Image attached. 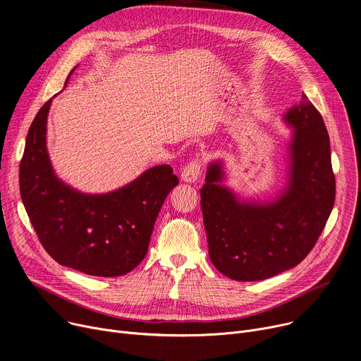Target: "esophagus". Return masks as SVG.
Instances as JSON below:
<instances>
[{
	"label": "esophagus",
	"instance_id": "obj_1",
	"mask_svg": "<svg viewBox=\"0 0 361 361\" xmlns=\"http://www.w3.org/2000/svg\"><path fill=\"white\" fill-rule=\"evenodd\" d=\"M202 165H203V161L199 157L187 162L181 170V180L184 183H196L202 174Z\"/></svg>",
	"mask_w": 361,
	"mask_h": 361
}]
</instances>
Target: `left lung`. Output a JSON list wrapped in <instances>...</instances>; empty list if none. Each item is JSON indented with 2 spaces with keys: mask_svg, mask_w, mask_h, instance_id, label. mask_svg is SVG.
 Returning <instances> with one entry per match:
<instances>
[{
  "mask_svg": "<svg viewBox=\"0 0 361 361\" xmlns=\"http://www.w3.org/2000/svg\"><path fill=\"white\" fill-rule=\"evenodd\" d=\"M284 116L295 128L289 185L273 203H239L221 185L214 162L200 188L209 255L222 274L238 281L270 279L290 270L315 247L335 202V176L324 118L303 94Z\"/></svg>",
  "mask_w": 361,
  "mask_h": 361,
  "instance_id": "obj_1",
  "label": "left lung"
}]
</instances>
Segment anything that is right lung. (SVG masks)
I'll return each mask as SVG.
<instances>
[{
    "instance_id": "right-lung-1",
    "label": "right lung",
    "mask_w": 361,
    "mask_h": 361,
    "mask_svg": "<svg viewBox=\"0 0 361 361\" xmlns=\"http://www.w3.org/2000/svg\"><path fill=\"white\" fill-rule=\"evenodd\" d=\"M51 100L30 125L20 162V195L42 247L61 266L90 276L132 271L148 252L157 216L178 184L158 165L113 193L88 196L59 181L46 152Z\"/></svg>"
}]
</instances>
